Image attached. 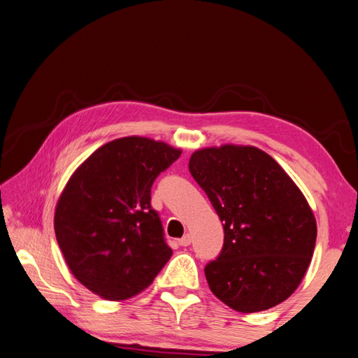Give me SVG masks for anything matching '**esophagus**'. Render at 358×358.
Instances as JSON below:
<instances>
[{
    "label": "esophagus",
    "mask_w": 358,
    "mask_h": 358,
    "mask_svg": "<svg viewBox=\"0 0 358 358\" xmlns=\"http://www.w3.org/2000/svg\"><path fill=\"white\" fill-rule=\"evenodd\" d=\"M191 235L189 234H187V235H183L180 239H179V244L182 245V247H188L189 244H191Z\"/></svg>",
    "instance_id": "obj_1"
}]
</instances>
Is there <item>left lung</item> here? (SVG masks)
<instances>
[{"label": "left lung", "instance_id": "8db88e82", "mask_svg": "<svg viewBox=\"0 0 358 358\" xmlns=\"http://www.w3.org/2000/svg\"><path fill=\"white\" fill-rule=\"evenodd\" d=\"M188 167L224 227L223 250L205 268L212 294L241 313L283 303L301 283L316 243L301 189L255 146L200 149Z\"/></svg>", "mask_w": 358, "mask_h": 358}]
</instances>
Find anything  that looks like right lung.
Here are the masks:
<instances>
[{"label":"right lung","instance_id":"add662e5","mask_svg":"<svg viewBox=\"0 0 358 358\" xmlns=\"http://www.w3.org/2000/svg\"><path fill=\"white\" fill-rule=\"evenodd\" d=\"M182 150L146 137H123L94 150L67 180L54 229L67 266L108 301L152 285L173 251L150 206V188Z\"/></svg>","mask_w":358,"mask_h":358}]
</instances>
